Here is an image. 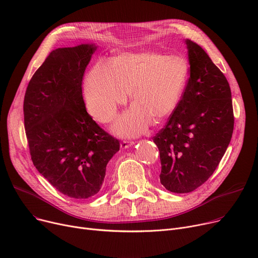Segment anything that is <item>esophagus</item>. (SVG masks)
I'll use <instances>...</instances> for the list:
<instances>
[{"instance_id":"34e87169","label":"esophagus","mask_w":258,"mask_h":258,"mask_svg":"<svg viewBox=\"0 0 258 258\" xmlns=\"http://www.w3.org/2000/svg\"><path fill=\"white\" fill-rule=\"evenodd\" d=\"M134 144V142L133 141H130V140H123V141H121V143H120V146H121V148H128L130 146H132Z\"/></svg>"}]
</instances>
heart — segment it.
Instances as JSON below:
<instances>
[{
	"label": "heart",
	"instance_id": "heart-1",
	"mask_svg": "<svg viewBox=\"0 0 258 258\" xmlns=\"http://www.w3.org/2000/svg\"><path fill=\"white\" fill-rule=\"evenodd\" d=\"M189 75L183 56L159 51L123 53L110 62L99 61L88 74L85 98L91 114L102 123L111 122L130 92L133 106L114 130L124 136L143 133L151 122L160 124L181 102Z\"/></svg>",
	"mask_w": 258,
	"mask_h": 258
}]
</instances>
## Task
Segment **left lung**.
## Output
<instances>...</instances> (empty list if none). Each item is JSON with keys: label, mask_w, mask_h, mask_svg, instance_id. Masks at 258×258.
I'll use <instances>...</instances> for the list:
<instances>
[{"label": "left lung", "mask_w": 258, "mask_h": 258, "mask_svg": "<svg viewBox=\"0 0 258 258\" xmlns=\"http://www.w3.org/2000/svg\"><path fill=\"white\" fill-rule=\"evenodd\" d=\"M190 76L181 102L153 138L160 182L175 194L191 192L210 177L232 137L234 115L227 78L208 54L186 39Z\"/></svg>", "instance_id": "1"}]
</instances>
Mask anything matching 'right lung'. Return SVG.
I'll use <instances>...</instances> for the list:
<instances>
[{
    "instance_id": "add662e5",
    "label": "right lung",
    "mask_w": 258,
    "mask_h": 258,
    "mask_svg": "<svg viewBox=\"0 0 258 258\" xmlns=\"http://www.w3.org/2000/svg\"><path fill=\"white\" fill-rule=\"evenodd\" d=\"M95 49L52 50L24 98V125L35 168L59 192L78 200L100 190L106 164L120 148L119 140L86 110L81 85Z\"/></svg>"
}]
</instances>
